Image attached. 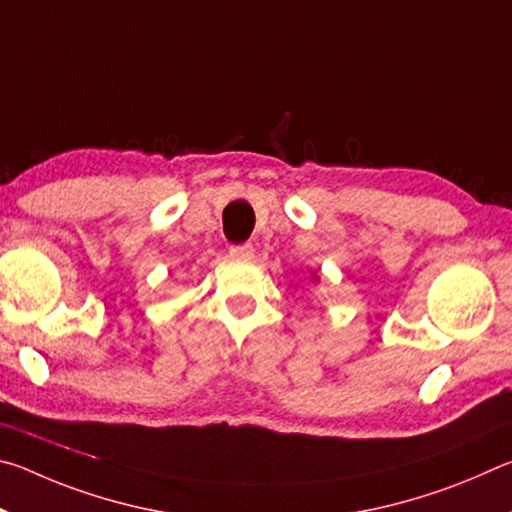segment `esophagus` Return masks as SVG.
<instances>
[{
    "label": "esophagus",
    "mask_w": 512,
    "mask_h": 512,
    "mask_svg": "<svg viewBox=\"0 0 512 512\" xmlns=\"http://www.w3.org/2000/svg\"><path fill=\"white\" fill-rule=\"evenodd\" d=\"M230 257L237 259V262H250L255 257V248L253 244H239L230 248Z\"/></svg>",
    "instance_id": "esophagus-1"
}]
</instances>
